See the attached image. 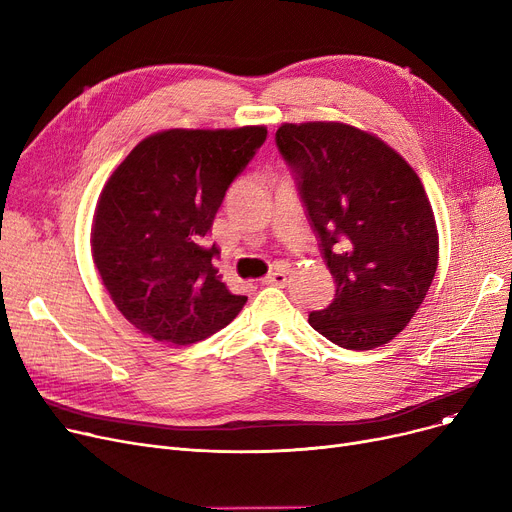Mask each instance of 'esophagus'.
I'll return each instance as SVG.
<instances>
[{"label":"esophagus","mask_w":512,"mask_h":512,"mask_svg":"<svg viewBox=\"0 0 512 512\" xmlns=\"http://www.w3.org/2000/svg\"><path fill=\"white\" fill-rule=\"evenodd\" d=\"M263 284H270V286H286L288 284V272L284 270V267H278L276 272H272L270 276H267L263 280Z\"/></svg>","instance_id":"esophagus-1"}]
</instances>
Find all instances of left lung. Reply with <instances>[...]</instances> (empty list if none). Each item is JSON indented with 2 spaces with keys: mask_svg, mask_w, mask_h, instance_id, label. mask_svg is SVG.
<instances>
[{
  "mask_svg": "<svg viewBox=\"0 0 512 512\" xmlns=\"http://www.w3.org/2000/svg\"><path fill=\"white\" fill-rule=\"evenodd\" d=\"M276 145L299 184L336 297L309 324L348 351L407 328L438 267V228L415 170L371 132L282 124Z\"/></svg>",
  "mask_w": 512,
  "mask_h": 512,
  "instance_id": "8db88e82",
  "label": "left lung"
}]
</instances>
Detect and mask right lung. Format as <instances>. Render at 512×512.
I'll return each mask as SVG.
<instances>
[{
    "mask_svg": "<svg viewBox=\"0 0 512 512\" xmlns=\"http://www.w3.org/2000/svg\"><path fill=\"white\" fill-rule=\"evenodd\" d=\"M265 137V126L155 132L105 182L91 228L93 261L139 332L193 344L226 328L247 303L220 280L211 263L220 249L203 238Z\"/></svg>",
    "mask_w": 512,
    "mask_h": 512,
    "instance_id": "obj_1",
    "label": "right lung"
}]
</instances>
